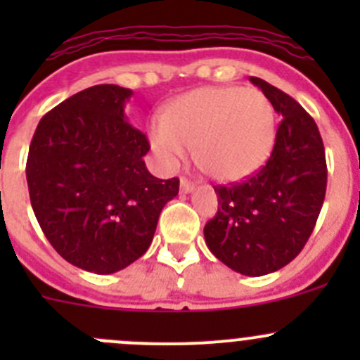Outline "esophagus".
<instances>
[{
	"mask_svg": "<svg viewBox=\"0 0 360 360\" xmlns=\"http://www.w3.org/2000/svg\"><path fill=\"white\" fill-rule=\"evenodd\" d=\"M179 186H181V191H183V193H191V191L195 190V184L191 183V181H188L186 177H181Z\"/></svg>",
	"mask_w": 360,
	"mask_h": 360,
	"instance_id": "esophagus-1",
	"label": "esophagus"
}]
</instances>
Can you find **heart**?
<instances>
[{"label": "heart", "mask_w": 360, "mask_h": 360, "mask_svg": "<svg viewBox=\"0 0 360 360\" xmlns=\"http://www.w3.org/2000/svg\"><path fill=\"white\" fill-rule=\"evenodd\" d=\"M155 153L167 165L195 148L198 167L216 181L231 183L256 172L275 141V110L256 89L209 86L177 97L150 127Z\"/></svg>", "instance_id": "1"}]
</instances>
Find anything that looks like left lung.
<instances>
[{
	"label": "left lung",
	"mask_w": 360,
	"mask_h": 360,
	"mask_svg": "<svg viewBox=\"0 0 360 360\" xmlns=\"http://www.w3.org/2000/svg\"><path fill=\"white\" fill-rule=\"evenodd\" d=\"M282 115L268 162L240 183L214 186L217 214L205 224L210 252L231 270L261 277L301 252L314 231L328 186L317 123L291 96L250 76Z\"/></svg>",
	"instance_id": "obj_1"
}]
</instances>
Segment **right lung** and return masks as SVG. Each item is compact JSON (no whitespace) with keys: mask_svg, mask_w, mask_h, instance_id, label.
<instances>
[{"mask_svg":"<svg viewBox=\"0 0 360 360\" xmlns=\"http://www.w3.org/2000/svg\"><path fill=\"white\" fill-rule=\"evenodd\" d=\"M132 90L96 85L39 120L25 177L32 210L52 248L75 266L115 274L153 240L179 179L146 169L148 137L125 118Z\"/></svg>","mask_w":360,"mask_h":360,"instance_id":"obj_1","label":"right lung"}]
</instances>
